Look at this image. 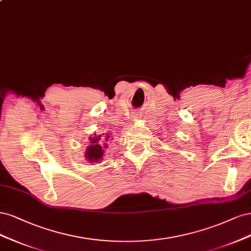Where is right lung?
<instances>
[{
	"mask_svg": "<svg viewBox=\"0 0 251 251\" xmlns=\"http://www.w3.org/2000/svg\"><path fill=\"white\" fill-rule=\"evenodd\" d=\"M105 139H106V141H108V135L105 136ZM100 140H101V136L94 137V139L91 140L90 146L86 148L85 157L90 161H93V163H98L99 159L103 157V147L105 146H102L101 144L102 142H100Z\"/></svg>",
	"mask_w": 251,
	"mask_h": 251,
	"instance_id": "add662e5",
	"label": "right lung"
}]
</instances>
